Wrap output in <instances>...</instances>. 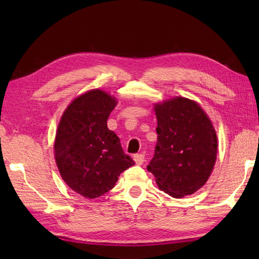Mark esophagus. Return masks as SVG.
Wrapping results in <instances>:
<instances>
[{"mask_svg":"<svg viewBox=\"0 0 259 259\" xmlns=\"http://www.w3.org/2000/svg\"><path fill=\"white\" fill-rule=\"evenodd\" d=\"M134 159H135L136 163L138 164V166H140V164L145 162V155L144 153H137V155L134 156Z\"/></svg>","mask_w":259,"mask_h":259,"instance_id":"1","label":"esophagus"}]
</instances>
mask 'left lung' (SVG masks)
Segmentation results:
<instances>
[{"label": "left lung", "mask_w": 259, "mask_h": 259, "mask_svg": "<svg viewBox=\"0 0 259 259\" xmlns=\"http://www.w3.org/2000/svg\"><path fill=\"white\" fill-rule=\"evenodd\" d=\"M158 140L147 166L159 189L174 198L194 194L206 184L217 156L211 121L195 101L174 98L156 104Z\"/></svg>", "instance_id": "8db88e82"}]
</instances>
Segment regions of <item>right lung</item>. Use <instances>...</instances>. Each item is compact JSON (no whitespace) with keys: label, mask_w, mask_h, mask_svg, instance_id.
<instances>
[{"label":"right lung","mask_w":259,"mask_h":259,"mask_svg":"<svg viewBox=\"0 0 259 259\" xmlns=\"http://www.w3.org/2000/svg\"><path fill=\"white\" fill-rule=\"evenodd\" d=\"M115 106L108 93L91 90L71 102L58 126L54 153L59 171L71 189L90 199L112 189L120 174L135 164L119 137L108 129Z\"/></svg>","instance_id":"right-lung-1"}]
</instances>
